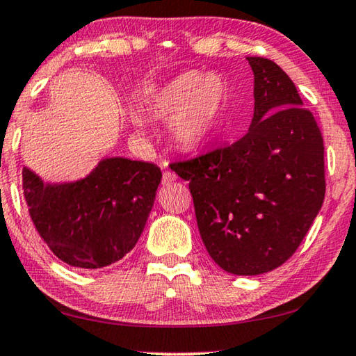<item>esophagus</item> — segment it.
<instances>
[{
	"label": "esophagus",
	"instance_id": "esophagus-1",
	"mask_svg": "<svg viewBox=\"0 0 356 356\" xmlns=\"http://www.w3.org/2000/svg\"><path fill=\"white\" fill-rule=\"evenodd\" d=\"M176 179H177L176 172L169 171V169H164V172H163V185H169L171 182H174V180H176Z\"/></svg>",
	"mask_w": 356,
	"mask_h": 356
}]
</instances>
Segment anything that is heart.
I'll return each mask as SVG.
<instances>
[{
    "label": "heart",
    "mask_w": 356,
    "mask_h": 356,
    "mask_svg": "<svg viewBox=\"0 0 356 356\" xmlns=\"http://www.w3.org/2000/svg\"><path fill=\"white\" fill-rule=\"evenodd\" d=\"M227 99L224 79L206 72H187L148 97L147 113L156 120H172L174 142L185 150L208 144L219 129ZM140 127L142 121L134 118Z\"/></svg>",
    "instance_id": "obj_1"
}]
</instances>
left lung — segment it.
Wrapping results in <instances>:
<instances>
[{
  "label": "left lung",
  "mask_w": 356,
  "mask_h": 356,
  "mask_svg": "<svg viewBox=\"0 0 356 356\" xmlns=\"http://www.w3.org/2000/svg\"><path fill=\"white\" fill-rule=\"evenodd\" d=\"M254 73V118L240 140L169 163L190 180L200 235L220 268L261 275L304 240L326 192L320 127L291 78L264 57Z\"/></svg>",
  "instance_id": "obj_1"
}]
</instances>
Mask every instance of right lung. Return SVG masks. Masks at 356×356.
Segmentation results:
<instances>
[{
  "mask_svg": "<svg viewBox=\"0 0 356 356\" xmlns=\"http://www.w3.org/2000/svg\"><path fill=\"white\" fill-rule=\"evenodd\" d=\"M161 169L108 158L86 179L44 185L24 168L22 190L30 219L46 246L72 267L102 268L136 246L150 214Z\"/></svg>",
  "mask_w": 356,
  "mask_h": 356,
  "instance_id": "add662e5",
  "label": "right lung"
}]
</instances>
